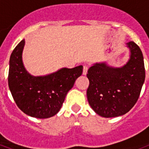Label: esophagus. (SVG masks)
I'll return each instance as SVG.
<instances>
[{"instance_id": "esophagus-1", "label": "esophagus", "mask_w": 149, "mask_h": 149, "mask_svg": "<svg viewBox=\"0 0 149 149\" xmlns=\"http://www.w3.org/2000/svg\"><path fill=\"white\" fill-rule=\"evenodd\" d=\"M88 66H84L83 67V71H82V74L83 75H86L87 74V72H88Z\"/></svg>"}]
</instances>
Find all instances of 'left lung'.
I'll list each match as a JSON object with an SVG mask.
<instances>
[{"label":"left lung","mask_w":149,"mask_h":149,"mask_svg":"<svg viewBox=\"0 0 149 149\" xmlns=\"http://www.w3.org/2000/svg\"><path fill=\"white\" fill-rule=\"evenodd\" d=\"M130 58L123 66L111 67L95 63L88 70L89 86L87 98L93 111L101 117L122 116L138 100L146 78L142 51L133 42L126 44Z\"/></svg>","instance_id":"1"}]
</instances>
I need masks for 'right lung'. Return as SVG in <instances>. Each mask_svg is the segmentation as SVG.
I'll list each match as a JSON object with an SVG mask.
<instances>
[{"mask_svg":"<svg viewBox=\"0 0 149 149\" xmlns=\"http://www.w3.org/2000/svg\"><path fill=\"white\" fill-rule=\"evenodd\" d=\"M25 39L14 48L9 62L8 86L17 105L30 117L45 119L59 112L67 94L82 73V66L66 67L45 76H32L25 68Z\"/></svg>","mask_w":149,"mask_h":149,"instance_id":"obj_1","label":"right lung"}]
</instances>
